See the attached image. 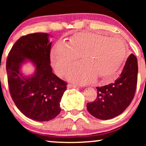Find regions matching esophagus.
I'll return each mask as SVG.
<instances>
[{
	"mask_svg": "<svg viewBox=\"0 0 146 146\" xmlns=\"http://www.w3.org/2000/svg\"><path fill=\"white\" fill-rule=\"evenodd\" d=\"M78 86V85L70 84H68V86H67L68 88H77Z\"/></svg>",
	"mask_w": 146,
	"mask_h": 146,
	"instance_id": "1",
	"label": "esophagus"
}]
</instances>
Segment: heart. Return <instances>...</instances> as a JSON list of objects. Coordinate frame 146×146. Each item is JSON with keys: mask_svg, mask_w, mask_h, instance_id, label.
I'll use <instances>...</instances> for the list:
<instances>
[{"mask_svg": "<svg viewBox=\"0 0 146 146\" xmlns=\"http://www.w3.org/2000/svg\"><path fill=\"white\" fill-rule=\"evenodd\" d=\"M82 55L84 62L68 75L72 81L86 84L99 77L104 81L114 78L127 55L126 45L118 36L109 37L95 33L78 34L68 43L59 41L51 52V61L58 74L63 76Z\"/></svg>", "mask_w": 146, "mask_h": 146, "instance_id": "1", "label": "heart"}]
</instances>
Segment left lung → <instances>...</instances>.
<instances>
[{
  "label": "left lung",
  "instance_id": "left-lung-1",
  "mask_svg": "<svg viewBox=\"0 0 146 146\" xmlns=\"http://www.w3.org/2000/svg\"><path fill=\"white\" fill-rule=\"evenodd\" d=\"M137 71V58L131 54L121 74L114 82L96 88V99L87 104L89 113L100 119H110L121 114L134 97Z\"/></svg>",
  "mask_w": 146,
  "mask_h": 146
}]
</instances>
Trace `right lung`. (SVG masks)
I'll return each mask as SVG.
<instances>
[{
	"instance_id": "obj_1",
	"label": "right lung",
	"mask_w": 146,
	"mask_h": 146,
	"mask_svg": "<svg viewBox=\"0 0 146 146\" xmlns=\"http://www.w3.org/2000/svg\"><path fill=\"white\" fill-rule=\"evenodd\" d=\"M49 35L38 33L23 36L16 42L7 60L8 83L13 100L29 118L38 121L52 119L61 111L60 102L67 83L52 72V42ZM31 61L35 67L29 77L21 72V66Z\"/></svg>"
}]
</instances>
